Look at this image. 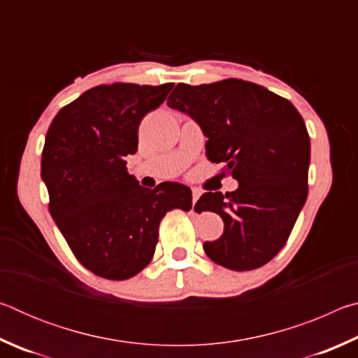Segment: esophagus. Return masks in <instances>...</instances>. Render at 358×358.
<instances>
[{
	"instance_id": "esophagus-1",
	"label": "esophagus",
	"mask_w": 358,
	"mask_h": 358,
	"mask_svg": "<svg viewBox=\"0 0 358 358\" xmlns=\"http://www.w3.org/2000/svg\"><path fill=\"white\" fill-rule=\"evenodd\" d=\"M201 196H202V191L201 189H196V187H194V189H192V202L196 203L197 199L201 197Z\"/></svg>"
}]
</instances>
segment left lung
I'll return each mask as SVG.
<instances>
[{
	"label": "left lung",
	"mask_w": 358,
	"mask_h": 358,
	"mask_svg": "<svg viewBox=\"0 0 358 358\" xmlns=\"http://www.w3.org/2000/svg\"><path fill=\"white\" fill-rule=\"evenodd\" d=\"M167 106L201 126L208 161L238 181L234 192H205L194 210L215 211L224 232L203 250L217 265L248 271L286 245L308 197L310 136L292 102L252 82L178 83Z\"/></svg>",
	"instance_id": "1"
}]
</instances>
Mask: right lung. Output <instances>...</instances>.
<instances>
[{"instance_id":"1","label":"right lung","mask_w":358,"mask_h":358,"mask_svg":"<svg viewBox=\"0 0 358 358\" xmlns=\"http://www.w3.org/2000/svg\"><path fill=\"white\" fill-rule=\"evenodd\" d=\"M173 83L98 85L53 118L42 150L48 211L78 262L106 280L136 276L153 259L167 211H189L180 183L148 189L128 173L138 124L166 101Z\"/></svg>"}]
</instances>
